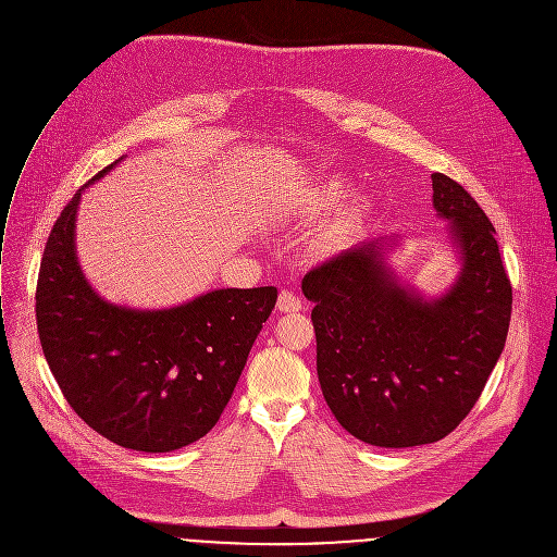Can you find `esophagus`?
Masks as SVG:
<instances>
[{
    "label": "esophagus",
    "instance_id": "34e87169",
    "mask_svg": "<svg viewBox=\"0 0 557 557\" xmlns=\"http://www.w3.org/2000/svg\"><path fill=\"white\" fill-rule=\"evenodd\" d=\"M276 307H278V311H283V313H292V311H300L302 302H300V298H298L294 292L283 289V292L278 294Z\"/></svg>",
    "mask_w": 557,
    "mask_h": 557
}]
</instances>
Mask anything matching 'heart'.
<instances>
[{
	"label": "heart",
	"mask_w": 557,
	"mask_h": 557,
	"mask_svg": "<svg viewBox=\"0 0 557 557\" xmlns=\"http://www.w3.org/2000/svg\"><path fill=\"white\" fill-rule=\"evenodd\" d=\"M343 195H345L343 182H329V184H324V186L318 190L313 203L320 206V208H326V206H331V203H336ZM360 216H362L360 206H349L347 210H343V214L338 216L336 224H333V226L326 231L324 244H338V242H343V239L358 226Z\"/></svg>",
	"instance_id": "b5f03b06"
}]
</instances>
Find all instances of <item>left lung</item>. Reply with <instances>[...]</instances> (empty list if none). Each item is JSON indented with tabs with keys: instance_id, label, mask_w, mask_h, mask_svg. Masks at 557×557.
<instances>
[{
	"instance_id": "1",
	"label": "left lung",
	"mask_w": 557,
	"mask_h": 557,
	"mask_svg": "<svg viewBox=\"0 0 557 557\" xmlns=\"http://www.w3.org/2000/svg\"><path fill=\"white\" fill-rule=\"evenodd\" d=\"M432 203L450 219L463 268L436 300L401 287L384 244L367 242L309 270L315 369L338 423L380 448L448 436L479 401L511 320V283L496 231L476 199L443 173Z\"/></svg>"
}]
</instances>
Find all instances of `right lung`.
Here are the masks:
<instances>
[{"mask_svg":"<svg viewBox=\"0 0 557 557\" xmlns=\"http://www.w3.org/2000/svg\"><path fill=\"white\" fill-rule=\"evenodd\" d=\"M83 188L57 219L41 259L35 311L46 362L72 410L116 446L184 448L224 412L278 292L214 289L156 311L102 300L74 250Z\"/></svg>","mask_w":557,"mask_h":557,"instance_id":"right-lung-1","label":"right lung"}]
</instances>
